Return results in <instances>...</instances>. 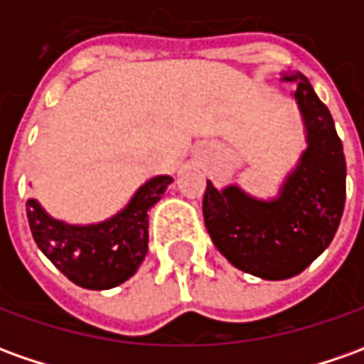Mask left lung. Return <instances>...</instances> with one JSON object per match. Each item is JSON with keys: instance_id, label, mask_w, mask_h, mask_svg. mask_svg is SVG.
I'll use <instances>...</instances> for the list:
<instances>
[{"instance_id": "obj_1", "label": "left lung", "mask_w": 364, "mask_h": 364, "mask_svg": "<svg viewBox=\"0 0 364 364\" xmlns=\"http://www.w3.org/2000/svg\"><path fill=\"white\" fill-rule=\"evenodd\" d=\"M295 101L305 123L306 149L287 175L275 199H257L237 185L203 197L205 227L213 245L237 269L267 281H283L305 271L327 249L345 209L347 163L327 105L303 73Z\"/></svg>"}]
</instances>
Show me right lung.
<instances>
[{
  "label": "right lung",
  "instance_id": "obj_1",
  "mask_svg": "<svg viewBox=\"0 0 364 364\" xmlns=\"http://www.w3.org/2000/svg\"><path fill=\"white\" fill-rule=\"evenodd\" d=\"M169 175H157L141 185L131 201L101 223L69 225L43 211L37 199H27V221L41 253L71 283L103 291L135 275L149 243V209L163 197Z\"/></svg>",
  "mask_w": 364,
  "mask_h": 364
}]
</instances>
